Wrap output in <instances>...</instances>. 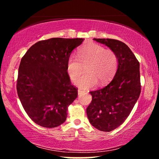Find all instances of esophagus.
<instances>
[{
  "mask_svg": "<svg viewBox=\"0 0 159 159\" xmlns=\"http://www.w3.org/2000/svg\"><path fill=\"white\" fill-rule=\"evenodd\" d=\"M85 91H83L81 90H78V94H79V95H82L83 94H85Z\"/></svg>",
  "mask_w": 159,
  "mask_h": 159,
  "instance_id": "34e87169",
  "label": "esophagus"
}]
</instances>
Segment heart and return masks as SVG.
<instances>
[{
    "label": "heart",
    "mask_w": 159,
    "mask_h": 159,
    "mask_svg": "<svg viewBox=\"0 0 159 159\" xmlns=\"http://www.w3.org/2000/svg\"><path fill=\"white\" fill-rule=\"evenodd\" d=\"M78 57L73 55L69 56L66 62V71L70 79L76 82L83 71L81 63L88 62L85 67L87 73L76 82V85L81 89L93 87L98 81L99 85L105 84L112 79L117 71L118 60L116 54L95 43L80 48Z\"/></svg>",
    "instance_id": "heart-1"
}]
</instances>
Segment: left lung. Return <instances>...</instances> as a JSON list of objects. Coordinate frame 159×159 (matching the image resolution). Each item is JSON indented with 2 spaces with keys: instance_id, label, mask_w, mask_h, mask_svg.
Masks as SVG:
<instances>
[{
  "instance_id": "left-lung-1",
  "label": "left lung",
  "mask_w": 159,
  "mask_h": 159,
  "mask_svg": "<svg viewBox=\"0 0 159 159\" xmlns=\"http://www.w3.org/2000/svg\"><path fill=\"white\" fill-rule=\"evenodd\" d=\"M93 40L107 45L118 57L114 79L104 88L90 92L92 102L86 109L93 126L110 132L125 121L140 95L139 62L124 43L110 39Z\"/></svg>"
}]
</instances>
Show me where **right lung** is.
Masks as SVG:
<instances>
[{
	"label": "right lung",
	"mask_w": 159,
	"mask_h": 159,
	"mask_svg": "<svg viewBox=\"0 0 159 159\" xmlns=\"http://www.w3.org/2000/svg\"><path fill=\"white\" fill-rule=\"evenodd\" d=\"M84 39L52 38L29 48L19 66L17 91L24 109L36 124L55 128L65 121L78 96L66 71L67 60Z\"/></svg>",
	"instance_id": "add662e5"
}]
</instances>
